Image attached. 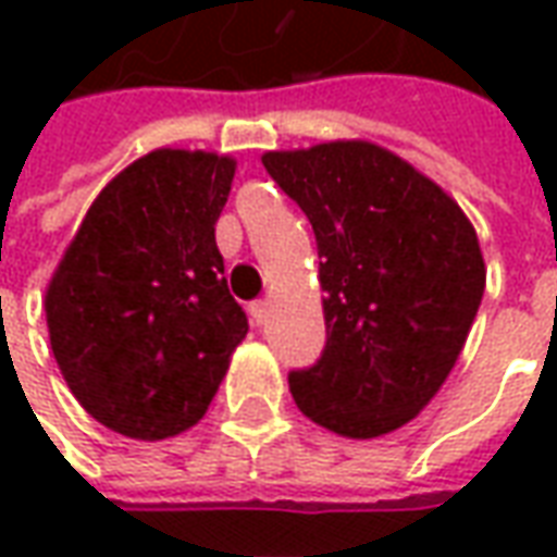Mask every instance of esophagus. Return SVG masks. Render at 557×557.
<instances>
[{
	"label": "esophagus",
	"instance_id": "34e87169",
	"mask_svg": "<svg viewBox=\"0 0 557 557\" xmlns=\"http://www.w3.org/2000/svg\"><path fill=\"white\" fill-rule=\"evenodd\" d=\"M268 313H271V301L262 298V301H253L250 304V315H253L256 325H265L268 322Z\"/></svg>",
	"mask_w": 557,
	"mask_h": 557
}]
</instances>
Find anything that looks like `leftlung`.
<instances>
[{"label": "left lung", "mask_w": 557, "mask_h": 557, "mask_svg": "<svg viewBox=\"0 0 557 557\" xmlns=\"http://www.w3.org/2000/svg\"><path fill=\"white\" fill-rule=\"evenodd\" d=\"M268 175L313 223L325 351L289 375L295 406L375 438L430 406L486 289L478 232L454 196L370 139L265 151Z\"/></svg>", "instance_id": "obj_1"}]
</instances>
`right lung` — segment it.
Masks as SVG:
<instances>
[{"mask_svg": "<svg viewBox=\"0 0 557 557\" xmlns=\"http://www.w3.org/2000/svg\"><path fill=\"white\" fill-rule=\"evenodd\" d=\"M235 158L154 148L95 196L44 295L71 394L107 430L160 442L196 426L247 337L214 223Z\"/></svg>", "mask_w": 557, "mask_h": 557, "instance_id": "add662e5", "label": "right lung"}]
</instances>
